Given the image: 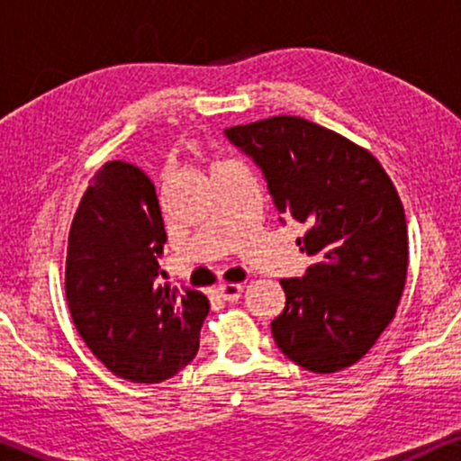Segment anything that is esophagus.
Returning a JSON list of instances; mask_svg holds the SVG:
<instances>
[{
	"instance_id": "1",
	"label": "esophagus",
	"mask_w": 461,
	"mask_h": 461,
	"mask_svg": "<svg viewBox=\"0 0 461 461\" xmlns=\"http://www.w3.org/2000/svg\"><path fill=\"white\" fill-rule=\"evenodd\" d=\"M216 290H219V294L225 301H236V299H240V294H242V285L240 284H234V282L221 284Z\"/></svg>"
}]
</instances>
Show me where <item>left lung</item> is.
<instances>
[{
    "label": "left lung",
    "mask_w": 461,
    "mask_h": 461,
    "mask_svg": "<svg viewBox=\"0 0 461 461\" xmlns=\"http://www.w3.org/2000/svg\"><path fill=\"white\" fill-rule=\"evenodd\" d=\"M225 134L260 164L279 214L308 225L297 245L314 264L303 279L279 282V351L312 373L351 366L394 319L405 288L407 225L393 179L368 149L303 116Z\"/></svg>",
    "instance_id": "8db88e82"
}]
</instances>
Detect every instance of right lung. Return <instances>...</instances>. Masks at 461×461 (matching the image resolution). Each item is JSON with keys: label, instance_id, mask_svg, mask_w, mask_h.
Here are the masks:
<instances>
[{"label": "right lung", "instance_id": "right-lung-1", "mask_svg": "<svg viewBox=\"0 0 461 461\" xmlns=\"http://www.w3.org/2000/svg\"><path fill=\"white\" fill-rule=\"evenodd\" d=\"M164 242L151 179L130 162H105L68 230L65 293L93 356L134 384H160L193 362L210 310L197 290L156 284Z\"/></svg>", "mask_w": 461, "mask_h": 461}]
</instances>
